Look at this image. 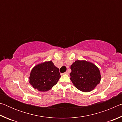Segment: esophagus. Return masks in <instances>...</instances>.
Instances as JSON below:
<instances>
[{"instance_id": "1", "label": "esophagus", "mask_w": 122, "mask_h": 122, "mask_svg": "<svg viewBox=\"0 0 122 122\" xmlns=\"http://www.w3.org/2000/svg\"><path fill=\"white\" fill-rule=\"evenodd\" d=\"M65 74H68H68H69V73H68V71H66L65 73Z\"/></svg>"}]
</instances>
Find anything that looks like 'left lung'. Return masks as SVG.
I'll use <instances>...</instances> for the list:
<instances>
[{
	"label": "left lung",
	"instance_id": "left-lung-1",
	"mask_svg": "<svg viewBox=\"0 0 122 122\" xmlns=\"http://www.w3.org/2000/svg\"><path fill=\"white\" fill-rule=\"evenodd\" d=\"M71 80L78 90L89 92L100 83V71L93 63L86 61L77 60L71 66Z\"/></svg>",
	"mask_w": 122,
	"mask_h": 122
}]
</instances>
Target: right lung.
<instances>
[{"instance_id": "1", "label": "right lung", "mask_w": 122, "mask_h": 122, "mask_svg": "<svg viewBox=\"0 0 122 122\" xmlns=\"http://www.w3.org/2000/svg\"><path fill=\"white\" fill-rule=\"evenodd\" d=\"M59 68L51 61L39 64L33 68L30 74V83L40 92L50 90L60 78Z\"/></svg>"}]
</instances>
